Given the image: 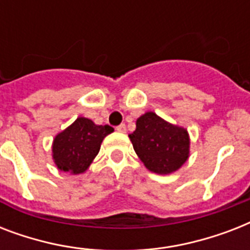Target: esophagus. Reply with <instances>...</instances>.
Here are the masks:
<instances>
[{
	"label": "esophagus",
	"instance_id": "34e87169",
	"mask_svg": "<svg viewBox=\"0 0 250 250\" xmlns=\"http://www.w3.org/2000/svg\"><path fill=\"white\" fill-rule=\"evenodd\" d=\"M117 131L118 132H122V133H125V131H127V128H125V125H119L117 127Z\"/></svg>",
	"mask_w": 250,
	"mask_h": 250
}]
</instances>
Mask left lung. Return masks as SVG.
Instances as JSON below:
<instances>
[{
  "mask_svg": "<svg viewBox=\"0 0 250 250\" xmlns=\"http://www.w3.org/2000/svg\"><path fill=\"white\" fill-rule=\"evenodd\" d=\"M128 137L141 162L156 174H172L189 158L188 131L153 111L137 118L136 129Z\"/></svg>",
  "mask_w": 250,
  "mask_h": 250,
  "instance_id": "obj_1",
  "label": "left lung"
}]
</instances>
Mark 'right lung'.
<instances>
[{
	"mask_svg": "<svg viewBox=\"0 0 250 250\" xmlns=\"http://www.w3.org/2000/svg\"><path fill=\"white\" fill-rule=\"evenodd\" d=\"M111 132L114 128L110 125H98L79 117L53 140L52 157L57 168L72 175L85 172L100 152L102 140Z\"/></svg>",
	"mask_w": 250,
	"mask_h": 250,
	"instance_id": "right-lung-1",
	"label": "right lung"
}]
</instances>
